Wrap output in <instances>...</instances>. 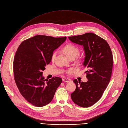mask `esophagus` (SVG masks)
Listing matches in <instances>:
<instances>
[{
	"mask_svg": "<svg viewBox=\"0 0 128 128\" xmlns=\"http://www.w3.org/2000/svg\"><path fill=\"white\" fill-rule=\"evenodd\" d=\"M63 81L64 82H71V80L69 78H63Z\"/></svg>",
	"mask_w": 128,
	"mask_h": 128,
	"instance_id": "esophagus-1",
	"label": "esophagus"
}]
</instances>
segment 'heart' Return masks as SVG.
Wrapping results in <instances>:
<instances>
[{
	"label": "heart",
	"instance_id": "b5f03b06",
	"mask_svg": "<svg viewBox=\"0 0 128 128\" xmlns=\"http://www.w3.org/2000/svg\"><path fill=\"white\" fill-rule=\"evenodd\" d=\"M62 51L70 59H75L78 55L80 53V50L77 46H75L73 44H66L62 48ZM56 56V52L54 51L51 55V59L52 61H54ZM78 61L80 62V60L78 59ZM71 70H69V72H70Z\"/></svg>",
	"mask_w": 128,
	"mask_h": 128
}]
</instances>
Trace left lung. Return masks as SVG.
Wrapping results in <instances>:
<instances>
[{"label":"left lung","instance_id":"left-lung-1","mask_svg":"<svg viewBox=\"0 0 128 128\" xmlns=\"http://www.w3.org/2000/svg\"><path fill=\"white\" fill-rule=\"evenodd\" d=\"M73 42L84 46L85 58L84 65L88 82L75 79V90L71 97L75 104L82 107H88L98 102L109 84L113 68V55L107 42L92 32L69 36Z\"/></svg>","mask_w":128,"mask_h":128}]
</instances>
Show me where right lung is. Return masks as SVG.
I'll return each mask as SVG.
<instances>
[{
	"label": "right lung",
	"instance_id": "add662e5",
	"mask_svg": "<svg viewBox=\"0 0 128 128\" xmlns=\"http://www.w3.org/2000/svg\"><path fill=\"white\" fill-rule=\"evenodd\" d=\"M66 40V36L37 35L22 42L17 49L13 61L14 80L22 96L34 106L49 104L62 82L59 77L44 80L42 71L50 62L53 51Z\"/></svg>",
	"mask_w": 128,
	"mask_h": 128
}]
</instances>
